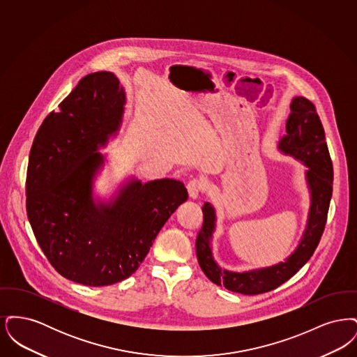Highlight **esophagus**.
<instances>
[{
  "mask_svg": "<svg viewBox=\"0 0 357 357\" xmlns=\"http://www.w3.org/2000/svg\"><path fill=\"white\" fill-rule=\"evenodd\" d=\"M187 191H188V197L191 199H197L199 192L202 191V182L199 179H191L188 183H187Z\"/></svg>",
  "mask_w": 357,
  "mask_h": 357,
  "instance_id": "34e87169",
  "label": "esophagus"
}]
</instances>
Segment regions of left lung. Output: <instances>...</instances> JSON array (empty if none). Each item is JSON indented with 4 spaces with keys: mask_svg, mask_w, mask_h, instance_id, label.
Instances as JSON below:
<instances>
[{
    "mask_svg": "<svg viewBox=\"0 0 357 357\" xmlns=\"http://www.w3.org/2000/svg\"><path fill=\"white\" fill-rule=\"evenodd\" d=\"M278 149L309 167L306 171V182L310 190V210L305 231L300 245L285 262L250 272L236 273L221 269L214 261L210 248V239L215 229V211L207 202L202 207L204 225L195 242L199 266L210 281L236 293L249 296L261 294L288 281L313 255L325 229L333 190V166L325 142L321 120L310 100L303 96L293 99L287 120V135L280 140Z\"/></svg>",
    "mask_w": 357,
    "mask_h": 357,
    "instance_id": "obj_1",
    "label": "left lung"
}]
</instances>
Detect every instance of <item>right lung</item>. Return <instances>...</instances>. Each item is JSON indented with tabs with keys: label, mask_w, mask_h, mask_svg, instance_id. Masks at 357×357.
<instances>
[{
	"label": "right lung",
	"mask_w": 357,
	"mask_h": 357,
	"mask_svg": "<svg viewBox=\"0 0 357 357\" xmlns=\"http://www.w3.org/2000/svg\"><path fill=\"white\" fill-rule=\"evenodd\" d=\"M126 93L112 72L84 76L43 121L29 153L26 214L56 272L86 287L135 273L179 204L186 187L174 179L130 181L109 204H95L96 153L119 130Z\"/></svg>",
	"instance_id": "right-lung-1"
}]
</instances>
